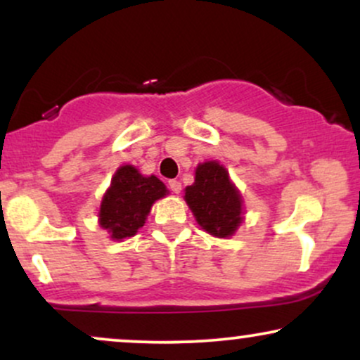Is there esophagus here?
<instances>
[{
	"label": "esophagus",
	"mask_w": 360,
	"mask_h": 360,
	"mask_svg": "<svg viewBox=\"0 0 360 360\" xmlns=\"http://www.w3.org/2000/svg\"><path fill=\"white\" fill-rule=\"evenodd\" d=\"M169 189H171L172 193H181V183L179 181H176V179H171L169 181Z\"/></svg>",
	"instance_id": "obj_1"
}]
</instances>
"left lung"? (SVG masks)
Returning <instances> with one entry per match:
<instances>
[{
  "instance_id": "left-lung-1",
  "label": "left lung",
  "mask_w": 360,
  "mask_h": 360,
  "mask_svg": "<svg viewBox=\"0 0 360 360\" xmlns=\"http://www.w3.org/2000/svg\"><path fill=\"white\" fill-rule=\"evenodd\" d=\"M184 200L196 221L214 237H230L242 223V196L218 162L198 166L194 184L186 188Z\"/></svg>"
}]
</instances>
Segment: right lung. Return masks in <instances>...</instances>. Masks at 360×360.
<instances>
[{"mask_svg": "<svg viewBox=\"0 0 360 360\" xmlns=\"http://www.w3.org/2000/svg\"><path fill=\"white\" fill-rule=\"evenodd\" d=\"M167 193L155 176L143 177L131 166H122L115 172L100 208V225L115 240L134 237L143 226L150 206Z\"/></svg>", "mask_w": 360, "mask_h": 360, "instance_id": "1", "label": "right lung"}]
</instances>
